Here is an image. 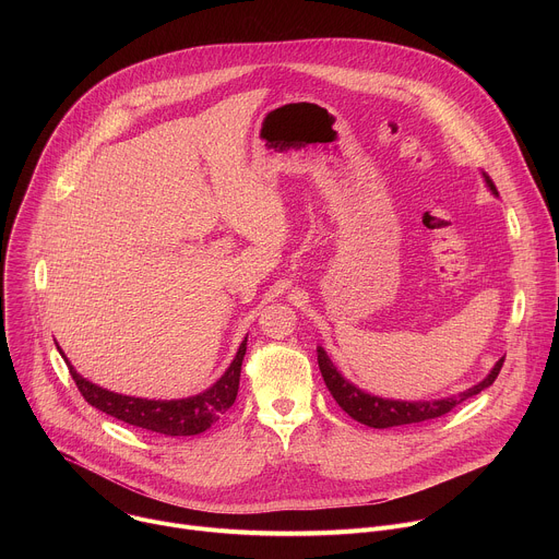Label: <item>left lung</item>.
Wrapping results in <instances>:
<instances>
[{
  "label": "left lung",
  "mask_w": 559,
  "mask_h": 559,
  "mask_svg": "<svg viewBox=\"0 0 559 559\" xmlns=\"http://www.w3.org/2000/svg\"><path fill=\"white\" fill-rule=\"evenodd\" d=\"M485 179H487V186L491 188V192L498 194L489 175H485ZM316 352H318V367H321L323 380H325L330 393L334 395V401L338 403V407L345 414H349L354 420H358L367 427H373V429L403 427V425H416V423L440 418V416L453 412L460 403L468 401V397H473V395L480 393L483 389L491 386L496 382L502 365H504V356H502L483 382L473 384L466 391H460L457 395L440 397V401L409 403V401H389V397H378V395H371V393L358 389L356 384H352L349 380L343 378V373L334 367V362L330 360V356L325 354L323 347H318Z\"/></svg>",
  "instance_id": "obj_1"
}]
</instances>
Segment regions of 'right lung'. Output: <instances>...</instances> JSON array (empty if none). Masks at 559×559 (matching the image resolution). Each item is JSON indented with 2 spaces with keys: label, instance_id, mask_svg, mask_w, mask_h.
Masks as SVG:
<instances>
[{
  "label": "right lung",
  "instance_id": "add662e5",
  "mask_svg": "<svg viewBox=\"0 0 559 559\" xmlns=\"http://www.w3.org/2000/svg\"><path fill=\"white\" fill-rule=\"evenodd\" d=\"M59 349V347H57ZM248 349V336L238 347L231 365L227 371L203 393L181 397V401H147V397H134V395H121L115 391H108L104 386L93 384L91 380L82 378L74 367L68 362L63 352H59L70 369V376L86 397V403L95 409L123 420L132 427L147 429L154 433L164 436H197L207 431L236 401L238 393V380H241V365Z\"/></svg>",
  "mask_w": 559,
  "mask_h": 559
}]
</instances>
